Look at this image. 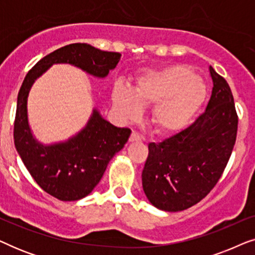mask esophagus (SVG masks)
I'll return each instance as SVG.
<instances>
[{"mask_svg":"<svg viewBox=\"0 0 255 255\" xmlns=\"http://www.w3.org/2000/svg\"><path fill=\"white\" fill-rule=\"evenodd\" d=\"M141 137L139 135L137 132H132L131 135H130V141L133 142V141H141Z\"/></svg>","mask_w":255,"mask_h":255,"instance_id":"1","label":"esophagus"}]
</instances>
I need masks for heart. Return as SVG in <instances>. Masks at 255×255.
I'll list each match as a JSON object with an SVG mask.
<instances>
[{
  "instance_id": "1",
  "label": "heart",
  "mask_w": 255,
  "mask_h": 255,
  "mask_svg": "<svg viewBox=\"0 0 255 255\" xmlns=\"http://www.w3.org/2000/svg\"><path fill=\"white\" fill-rule=\"evenodd\" d=\"M208 97V88L190 69L170 66L140 75L128 88L117 83L113 106L123 121L135 120L141 106H151L148 120L160 133H176L195 120Z\"/></svg>"
}]
</instances>
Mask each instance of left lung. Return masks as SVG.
I'll list each match as a JSON object with an SVG mask.
<instances>
[{
	"mask_svg": "<svg viewBox=\"0 0 255 255\" xmlns=\"http://www.w3.org/2000/svg\"><path fill=\"white\" fill-rule=\"evenodd\" d=\"M211 97L190 127L161 142H149L142 189L152 205L182 211L210 193L221 179L236 142L238 116L230 86L211 66Z\"/></svg>",
	"mask_w": 255,
	"mask_h": 255,
	"instance_id": "1",
	"label": "left lung"
}]
</instances>
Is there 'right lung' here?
I'll return each mask as SVG.
<instances>
[{"label": "right lung", "instance_id": "1", "mask_svg": "<svg viewBox=\"0 0 255 255\" xmlns=\"http://www.w3.org/2000/svg\"><path fill=\"white\" fill-rule=\"evenodd\" d=\"M122 54L89 44H69L40 59L27 73L17 96L13 140L24 166L41 189L60 201H78L94 190L108 163L131 134L127 128L108 122L96 108L87 124L62 141L44 144L33 134L27 115V97L33 83L51 66L68 64L97 79L116 68Z\"/></svg>", "mask_w": 255, "mask_h": 255}]
</instances>
